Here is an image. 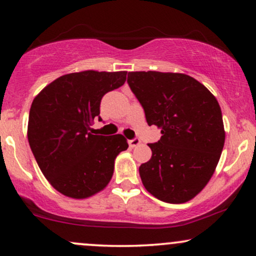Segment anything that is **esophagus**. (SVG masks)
<instances>
[{
	"mask_svg": "<svg viewBox=\"0 0 256 256\" xmlns=\"http://www.w3.org/2000/svg\"><path fill=\"white\" fill-rule=\"evenodd\" d=\"M140 144H141V140L138 138H132V140H130V141H129V146H130V148H135V146H138Z\"/></svg>",
	"mask_w": 256,
	"mask_h": 256,
	"instance_id": "34e87169",
	"label": "esophagus"
}]
</instances>
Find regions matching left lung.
<instances>
[{"label": "left lung", "mask_w": 256, "mask_h": 256, "mask_svg": "<svg viewBox=\"0 0 256 256\" xmlns=\"http://www.w3.org/2000/svg\"><path fill=\"white\" fill-rule=\"evenodd\" d=\"M127 82L160 140L149 143L152 156L140 166L154 197L180 204L211 180L225 143L222 110L214 96L190 76L156 71L129 72Z\"/></svg>", "instance_id": "obj_1"}]
</instances>
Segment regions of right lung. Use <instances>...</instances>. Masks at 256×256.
Instances as JSON below:
<instances>
[{
	"label": "right lung",
	"instance_id": "1",
	"mask_svg": "<svg viewBox=\"0 0 256 256\" xmlns=\"http://www.w3.org/2000/svg\"><path fill=\"white\" fill-rule=\"evenodd\" d=\"M127 72L84 71L59 76L34 98L28 140L38 166L52 186L82 199L104 190L114 160L128 143L124 136L93 135L104 94L121 87Z\"/></svg>",
	"mask_w": 256,
	"mask_h": 256
}]
</instances>
